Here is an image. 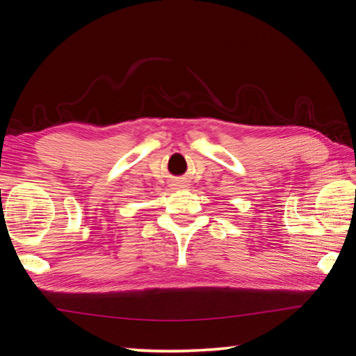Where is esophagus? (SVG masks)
<instances>
[{"instance_id": "1", "label": "esophagus", "mask_w": 356, "mask_h": 356, "mask_svg": "<svg viewBox=\"0 0 356 356\" xmlns=\"http://www.w3.org/2000/svg\"><path fill=\"white\" fill-rule=\"evenodd\" d=\"M174 186L179 190H186L188 188V184H186L185 180H177V182H174Z\"/></svg>"}]
</instances>
